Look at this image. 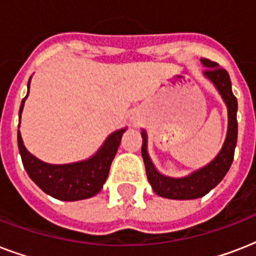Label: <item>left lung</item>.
<instances>
[{
	"mask_svg": "<svg viewBox=\"0 0 256 256\" xmlns=\"http://www.w3.org/2000/svg\"><path fill=\"white\" fill-rule=\"evenodd\" d=\"M200 62L206 68L203 76L215 86L227 106L228 126H227L226 140L220 152L210 164L192 171L186 176L172 178V176L160 174V171L156 170L148 152V134L144 130H142L140 132L142 140H144L142 158H144V168H146V175L154 192L164 198L178 199V200L202 198L224 178L234 160L235 146H236V138H238V122H236L238 102L232 94L230 76L226 70L219 68L216 62L208 61L206 58H202Z\"/></svg>",
	"mask_w": 256,
	"mask_h": 256,
	"instance_id": "1",
	"label": "left lung"
}]
</instances>
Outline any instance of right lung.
Masks as SVG:
<instances>
[{
	"label": "right lung",
	"mask_w": 256,
	"mask_h": 256,
	"mask_svg": "<svg viewBox=\"0 0 256 256\" xmlns=\"http://www.w3.org/2000/svg\"><path fill=\"white\" fill-rule=\"evenodd\" d=\"M30 80L28 82V94L22 100L18 112L20 122H21L24 104L29 96ZM126 130L128 128L112 132L94 156L85 160L73 162V164H52L38 160L37 156L28 152L20 130L17 134L18 150L21 154L22 164L26 172L44 192L60 200L74 202V200L92 198L102 190L104 183L108 179L112 160L120 148L122 136Z\"/></svg>",
	"instance_id": "obj_1"
}]
</instances>
